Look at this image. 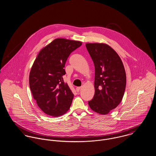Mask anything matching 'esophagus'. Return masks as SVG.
Wrapping results in <instances>:
<instances>
[{
    "mask_svg": "<svg viewBox=\"0 0 156 156\" xmlns=\"http://www.w3.org/2000/svg\"><path fill=\"white\" fill-rule=\"evenodd\" d=\"M81 87H76V91H77V92H79V91H80V90H81Z\"/></svg>",
    "mask_w": 156,
    "mask_h": 156,
    "instance_id": "esophagus-1",
    "label": "esophagus"
}]
</instances>
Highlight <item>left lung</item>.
I'll use <instances>...</instances> for the list:
<instances>
[{"label":"left lung","mask_w":156,"mask_h":156,"mask_svg":"<svg viewBox=\"0 0 156 156\" xmlns=\"http://www.w3.org/2000/svg\"><path fill=\"white\" fill-rule=\"evenodd\" d=\"M87 49L94 65L95 93L88 101L94 112L105 115L115 109L124 96L126 75L120 57L105 44L87 43Z\"/></svg>","instance_id":"left-lung-1"}]
</instances>
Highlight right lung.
Instances as JSON below:
<instances>
[{"label":"right lung","mask_w":156,"mask_h":156,"mask_svg":"<svg viewBox=\"0 0 156 156\" xmlns=\"http://www.w3.org/2000/svg\"><path fill=\"white\" fill-rule=\"evenodd\" d=\"M82 45L80 41L54 39L42 48L35 59L29 75V86L37 105L46 114L58 117L70 108L73 94L63 76L70 53Z\"/></svg>","instance_id":"1"}]
</instances>
